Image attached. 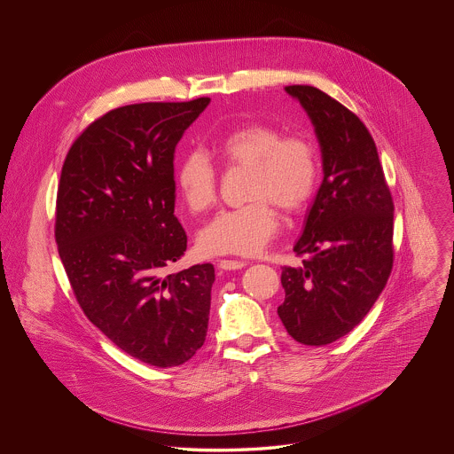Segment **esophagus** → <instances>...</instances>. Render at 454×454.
<instances>
[{
	"label": "esophagus",
	"mask_w": 454,
	"mask_h": 454,
	"mask_svg": "<svg viewBox=\"0 0 454 454\" xmlns=\"http://www.w3.org/2000/svg\"><path fill=\"white\" fill-rule=\"evenodd\" d=\"M247 265L245 260H218V267L223 270H236V269H243Z\"/></svg>",
	"instance_id": "obj_1"
}]
</instances>
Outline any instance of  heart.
Returning <instances> with one entry per match:
<instances>
[{
  "label": "heart",
  "instance_id": "obj_1",
  "mask_svg": "<svg viewBox=\"0 0 454 454\" xmlns=\"http://www.w3.org/2000/svg\"><path fill=\"white\" fill-rule=\"evenodd\" d=\"M223 166L250 169L245 206L220 211L199 236L200 248L215 255H255L274 238L285 213L301 211L318 184V155L302 134H283L270 124L250 122L225 132L213 145ZM176 185L187 207L206 213L216 202V169L200 153H187L176 168Z\"/></svg>",
  "mask_w": 454,
  "mask_h": 454
}]
</instances>
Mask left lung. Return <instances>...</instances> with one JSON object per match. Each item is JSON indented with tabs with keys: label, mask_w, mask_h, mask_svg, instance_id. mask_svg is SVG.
Segmentation results:
<instances>
[{
	"label": "left lung",
	"mask_w": 454,
	"mask_h": 454,
	"mask_svg": "<svg viewBox=\"0 0 454 454\" xmlns=\"http://www.w3.org/2000/svg\"><path fill=\"white\" fill-rule=\"evenodd\" d=\"M285 90L306 110L322 150L324 180L294 252L283 267L286 332L325 346L349 333L371 311L393 267V199L376 143L364 122L311 85Z\"/></svg>",
	"instance_id": "obj_1"
}]
</instances>
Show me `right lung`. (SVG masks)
Segmentation results:
<instances>
[{"label":"right lung","mask_w":454,"mask_h":454,"mask_svg":"<svg viewBox=\"0 0 454 454\" xmlns=\"http://www.w3.org/2000/svg\"><path fill=\"white\" fill-rule=\"evenodd\" d=\"M209 105L139 103L92 122L66 155L56 243L85 317L155 367L191 360L206 340L215 267L166 274L187 250L175 215V148Z\"/></svg>","instance_id":"1"}]
</instances>
